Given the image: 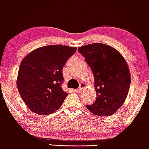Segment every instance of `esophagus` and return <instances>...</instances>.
I'll use <instances>...</instances> for the list:
<instances>
[{"label": "esophagus", "instance_id": "1", "mask_svg": "<svg viewBox=\"0 0 149 149\" xmlns=\"http://www.w3.org/2000/svg\"><path fill=\"white\" fill-rule=\"evenodd\" d=\"M85 86H86V84H85L84 83H81V84H80V85H79V87L78 88L77 91H81V90L83 89V88H85Z\"/></svg>", "mask_w": 149, "mask_h": 149}]
</instances>
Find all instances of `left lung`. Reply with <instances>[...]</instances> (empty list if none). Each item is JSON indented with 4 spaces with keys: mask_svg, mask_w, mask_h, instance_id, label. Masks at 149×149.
Here are the masks:
<instances>
[{
    "mask_svg": "<svg viewBox=\"0 0 149 149\" xmlns=\"http://www.w3.org/2000/svg\"><path fill=\"white\" fill-rule=\"evenodd\" d=\"M94 75L96 100L86 108L98 116L113 115L123 106L130 89L127 64L114 48L101 43L78 48Z\"/></svg>",
    "mask_w": 149,
    "mask_h": 149,
    "instance_id": "1",
    "label": "left lung"
}]
</instances>
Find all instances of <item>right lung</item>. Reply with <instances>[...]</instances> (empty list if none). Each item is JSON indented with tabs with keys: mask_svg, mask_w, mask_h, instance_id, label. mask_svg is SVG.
Returning <instances> with one entry per match:
<instances>
[{
	"mask_svg": "<svg viewBox=\"0 0 149 149\" xmlns=\"http://www.w3.org/2000/svg\"><path fill=\"white\" fill-rule=\"evenodd\" d=\"M77 48L50 46L38 48L22 61L17 86L28 108L38 115H49L63 104L68 93L62 88L63 68Z\"/></svg>",
	"mask_w": 149,
	"mask_h": 149,
	"instance_id": "obj_1",
	"label": "right lung"
}]
</instances>
